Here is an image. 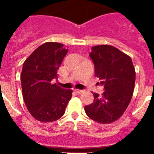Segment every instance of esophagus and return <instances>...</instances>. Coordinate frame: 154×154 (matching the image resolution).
<instances>
[{
	"instance_id": "obj_1",
	"label": "esophagus",
	"mask_w": 154,
	"mask_h": 154,
	"mask_svg": "<svg viewBox=\"0 0 154 154\" xmlns=\"http://www.w3.org/2000/svg\"><path fill=\"white\" fill-rule=\"evenodd\" d=\"M74 91H75V93H77V94H80V93H83V92H84V90H78V89H76V90H74Z\"/></svg>"
}]
</instances>
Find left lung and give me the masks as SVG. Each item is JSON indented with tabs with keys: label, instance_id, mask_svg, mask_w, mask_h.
<instances>
[{
	"label": "left lung",
	"instance_id": "8db88e82",
	"mask_svg": "<svg viewBox=\"0 0 154 154\" xmlns=\"http://www.w3.org/2000/svg\"><path fill=\"white\" fill-rule=\"evenodd\" d=\"M90 56L94 64L95 76L99 77L105 91L102 96L93 93V103L85 106L84 110L92 120L110 124L122 116L130 103L135 70L128 54L109 45L93 47Z\"/></svg>",
	"mask_w": 154,
	"mask_h": 154
}]
</instances>
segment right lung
I'll return each mask as SVG.
<instances>
[{
  "mask_svg": "<svg viewBox=\"0 0 154 154\" xmlns=\"http://www.w3.org/2000/svg\"><path fill=\"white\" fill-rule=\"evenodd\" d=\"M67 49L57 42H45L32 53L23 65L20 79L24 103L31 116L42 122L59 119L72 97V90H64L53 79Z\"/></svg>",
  "mask_w": 154,
  "mask_h": 154,
  "instance_id": "obj_1",
  "label": "right lung"
}]
</instances>
